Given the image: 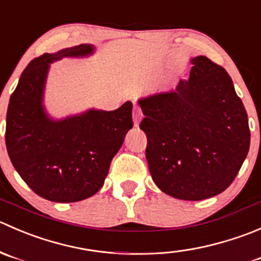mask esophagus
Here are the masks:
<instances>
[{"label": "esophagus", "instance_id": "1", "mask_svg": "<svg viewBox=\"0 0 261 261\" xmlns=\"http://www.w3.org/2000/svg\"><path fill=\"white\" fill-rule=\"evenodd\" d=\"M142 117H143V115H142L141 109H139V108L136 105V107L133 108V122H134V127H138V124H139V122H141Z\"/></svg>", "mask_w": 261, "mask_h": 261}]
</instances>
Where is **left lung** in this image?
<instances>
[{
	"instance_id": "left-lung-1",
	"label": "left lung",
	"mask_w": 261,
	"mask_h": 261,
	"mask_svg": "<svg viewBox=\"0 0 261 261\" xmlns=\"http://www.w3.org/2000/svg\"><path fill=\"white\" fill-rule=\"evenodd\" d=\"M189 79L138 99L154 184L182 200H203L231 185L250 148L246 110L226 69L190 58Z\"/></svg>"
}]
</instances>
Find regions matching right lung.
Wrapping results in <instances>:
<instances>
[{
    "label": "right lung",
    "instance_id": "add662e5",
    "mask_svg": "<svg viewBox=\"0 0 261 261\" xmlns=\"http://www.w3.org/2000/svg\"><path fill=\"white\" fill-rule=\"evenodd\" d=\"M95 51L92 44H80L33 59L10 97L5 134L10 160L21 179L51 202H80L96 194L133 127L130 101L112 112L91 108L64 118L46 110L50 64Z\"/></svg>",
    "mask_w": 261,
    "mask_h": 261
}]
</instances>
